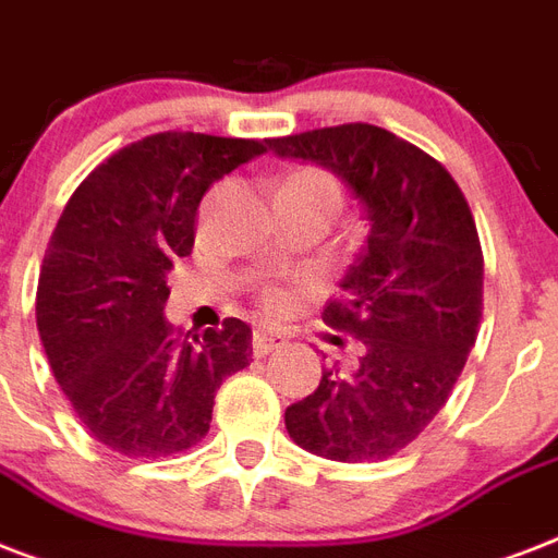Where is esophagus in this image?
<instances>
[{"mask_svg":"<svg viewBox=\"0 0 558 558\" xmlns=\"http://www.w3.org/2000/svg\"><path fill=\"white\" fill-rule=\"evenodd\" d=\"M282 335H276L270 328H256V331H253V352H256L258 357H265L267 352H274V349L282 347Z\"/></svg>","mask_w":558,"mask_h":558,"instance_id":"obj_1","label":"esophagus"}]
</instances>
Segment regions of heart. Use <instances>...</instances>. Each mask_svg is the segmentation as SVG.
<instances>
[{"label":"heart","instance_id":"heart-1","mask_svg":"<svg viewBox=\"0 0 558 558\" xmlns=\"http://www.w3.org/2000/svg\"><path fill=\"white\" fill-rule=\"evenodd\" d=\"M282 189H293V192L319 197V201L331 203L335 209H338L340 197H343V189H340L338 177L328 174L326 168H314V166L293 171V174L284 180ZM258 302H262V308L270 311V314H279V311L291 308L293 293L288 291V288H282V284H262Z\"/></svg>","mask_w":558,"mask_h":558}]
</instances>
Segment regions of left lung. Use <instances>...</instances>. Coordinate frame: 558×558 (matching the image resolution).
I'll return each mask as SVG.
<instances>
[{"mask_svg": "<svg viewBox=\"0 0 558 558\" xmlns=\"http://www.w3.org/2000/svg\"><path fill=\"white\" fill-rule=\"evenodd\" d=\"M267 145L331 168L369 218L343 293L323 311L328 326L357 340V364L326 366L317 390L284 410V427L311 454L387 460L445 408L477 340L483 250L469 201L439 159L378 124L319 128Z\"/></svg>", "mask_w": 558, "mask_h": 558, "instance_id": "left-lung-1", "label": "left lung"}]
</instances>
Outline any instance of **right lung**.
<instances>
[{"label":"right lung","mask_w":558,"mask_h":558,"mask_svg":"<svg viewBox=\"0 0 558 558\" xmlns=\"http://www.w3.org/2000/svg\"><path fill=\"white\" fill-rule=\"evenodd\" d=\"M262 140L166 131L116 150L69 197L40 265L37 328L86 430L124 457H171L209 434L215 392L253 361L239 317L203 338L162 317L166 274L192 253L209 185Z\"/></svg>","instance_id":"right-lung-1"}]
</instances>
